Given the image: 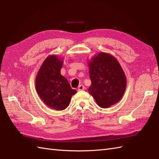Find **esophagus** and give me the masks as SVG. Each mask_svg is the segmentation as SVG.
Returning a JSON list of instances; mask_svg holds the SVG:
<instances>
[{
	"label": "esophagus",
	"mask_w": 159,
	"mask_h": 159,
	"mask_svg": "<svg viewBox=\"0 0 159 159\" xmlns=\"http://www.w3.org/2000/svg\"><path fill=\"white\" fill-rule=\"evenodd\" d=\"M85 89V87H84L83 85H80L78 87V91H82Z\"/></svg>",
	"instance_id": "1"
}]
</instances>
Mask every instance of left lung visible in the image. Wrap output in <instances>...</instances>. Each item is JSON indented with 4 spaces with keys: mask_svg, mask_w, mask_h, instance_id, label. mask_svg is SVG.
<instances>
[{
    "mask_svg": "<svg viewBox=\"0 0 159 159\" xmlns=\"http://www.w3.org/2000/svg\"><path fill=\"white\" fill-rule=\"evenodd\" d=\"M92 85L88 92L101 108H108L121 99L126 77L120 63L109 53L99 52L89 61Z\"/></svg>",
    "mask_w": 159,
    "mask_h": 159,
    "instance_id": "left-lung-1",
    "label": "left lung"
}]
</instances>
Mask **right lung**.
Returning <instances> with one entry per match:
<instances>
[{
  "label": "right lung",
  "instance_id": "1",
  "mask_svg": "<svg viewBox=\"0 0 159 159\" xmlns=\"http://www.w3.org/2000/svg\"><path fill=\"white\" fill-rule=\"evenodd\" d=\"M63 63L56 55H49L43 61L35 79V89L47 106L57 111L66 109L72 96L76 93L61 74Z\"/></svg>",
  "mask_w": 159,
  "mask_h": 159
}]
</instances>
